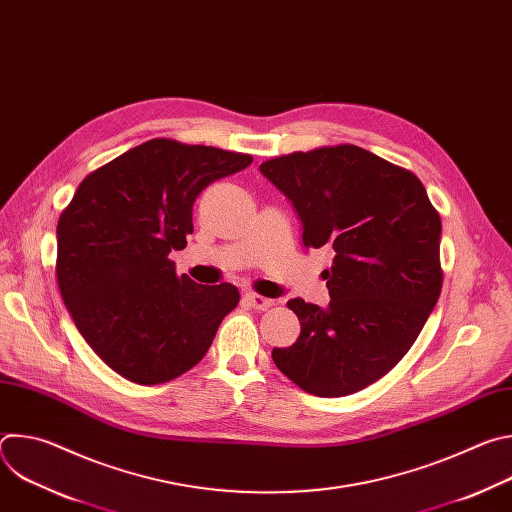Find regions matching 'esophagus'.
<instances>
[{
  "instance_id": "esophagus-1",
  "label": "esophagus",
  "mask_w": 512,
  "mask_h": 512,
  "mask_svg": "<svg viewBox=\"0 0 512 512\" xmlns=\"http://www.w3.org/2000/svg\"><path fill=\"white\" fill-rule=\"evenodd\" d=\"M245 302L253 308V310H267L271 308L275 302L271 298H263L259 294H253V291H249V294H245Z\"/></svg>"
}]
</instances>
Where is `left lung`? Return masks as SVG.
<instances>
[{"label":"left lung","mask_w":512,"mask_h":512,"mask_svg":"<svg viewBox=\"0 0 512 512\" xmlns=\"http://www.w3.org/2000/svg\"><path fill=\"white\" fill-rule=\"evenodd\" d=\"M296 206L306 247L332 245L330 304L289 300L302 332L273 348L275 367L306 393L344 397L385 377L440 298V214L421 180L358 145L294 152L259 166Z\"/></svg>","instance_id":"left-lung-1"}]
</instances>
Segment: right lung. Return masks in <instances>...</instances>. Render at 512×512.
<instances>
[{
    "mask_svg": "<svg viewBox=\"0 0 512 512\" xmlns=\"http://www.w3.org/2000/svg\"><path fill=\"white\" fill-rule=\"evenodd\" d=\"M253 158L156 137L91 172L56 227L64 306L97 356L137 385L168 383L202 360L237 308L231 283L178 275L196 196Z\"/></svg>",
    "mask_w": 512,
    "mask_h": 512,
    "instance_id": "1",
    "label": "right lung"
}]
</instances>
